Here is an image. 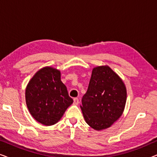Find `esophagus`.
Returning <instances> with one entry per match:
<instances>
[{
  "label": "esophagus",
  "instance_id": "1",
  "mask_svg": "<svg viewBox=\"0 0 157 157\" xmlns=\"http://www.w3.org/2000/svg\"><path fill=\"white\" fill-rule=\"evenodd\" d=\"M79 103V100L78 98H74V104L75 105H78Z\"/></svg>",
  "mask_w": 157,
  "mask_h": 157
}]
</instances>
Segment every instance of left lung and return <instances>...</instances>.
<instances>
[{
    "label": "left lung",
    "instance_id": "obj_1",
    "mask_svg": "<svg viewBox=\"0 0 157 157\" xmlns=\"http://www.w3.org/2000/svg\"><path fill=\"white\" fill-rule=\"evenodd\" d=\"M126 101V89L121 79L109 66H98L92 71L81 109L86 122L94 129L101 130L121 117Z\"/></svg>",
    "mask_w": 157,
    "mask_h": 157
}]
</instances>
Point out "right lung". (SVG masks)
<instances>
[{"label":"right lung","mask_w":157,"mask_h":157,"mask_svg":"<svg viewBox=\"0 0 157 157\" xmlns=\"http://www.w3.org/2000/svg\"><path fill=\"white\" fill-rule=\"evenodd\" d=\"M27 107L34 119L46 126L60 120L73 99L61 81L59 71L45 67L29 81L25 90Z\"/></svg>","instance_id":"add662e5"}]
</instances>
